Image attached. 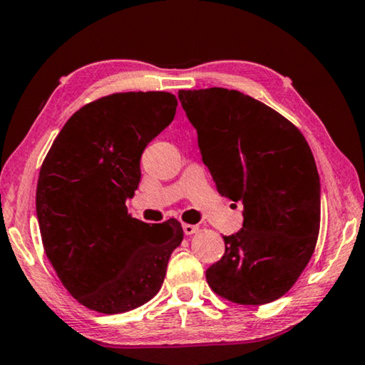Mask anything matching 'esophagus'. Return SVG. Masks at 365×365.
Segmentation results:
<instances>
[{
    "mask_svg": "<svg viewBox=\"0 0 365 365\" xmlns=\"http://www.w3.org/2000/svg\"><path fill=\"white\" fill-rule=\"evenodd\" d=\"M182 231L186 235H192L195 232H199V226H194V225H187V222H182Z\"/></svg>",
    "mask_w": 365,
    "mask_h": 365,
    "instance_id": "1",
    "label": "esophagus"
}]
</instances>
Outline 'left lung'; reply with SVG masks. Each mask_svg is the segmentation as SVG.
<instances>
[{
    "label": "left lung",
    "mask_w": 365,
    "mask_h": 365,
    "mask_svg": "<svg viewBox=\"0 0 365 365\" xmlns=\"http://www.w3.org/2000/svg\"><path fill=\"white\" fill-rule=\"evenodd\" d=\"M203 163L222 197L244 203V226L207 269L216 295L259 306L284 297L314 253L321 182L302 131L235 89H179Z\"/></svg>",
    "instance_id": "left-lung-1"
}]
</instances>
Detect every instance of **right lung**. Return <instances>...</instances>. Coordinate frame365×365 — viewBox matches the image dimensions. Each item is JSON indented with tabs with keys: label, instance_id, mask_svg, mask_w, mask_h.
Masks as SVG:
<instances>
[{
	"label": "right lung",
	"instance_id": "obj_1",
	"mask_svg": "<svg viewBox=\"0 0 365 365\" xmlns=\"http://www.w3.org/2000/svg\"><path fill=\"white\" fill-rule=\"evenodd\" d=\"M175 94L113 93L67 120L44 157L36 216L44 253L67 292L102 314L139 308L157 295L182 227L131 218L126 199L139 160L176 113Z\"/></svg>",
	"mask_w": 365,
	"mask_h": 365
}]
</instances>
